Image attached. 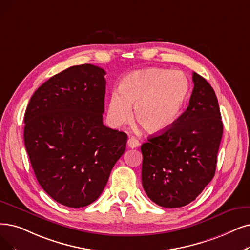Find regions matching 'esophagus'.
<instances>
[{"mask_svg": "<svg viewBox=\"0 0 250 250\" xmlns=\"http://www.w3.org/2000/svg\"><path fill=\"white\" fill-rule=\"evenodd\" d=\"M127 145H128L129 147L134 148V147H137L139 146V142H138V139H136L135 137L131 136V137H129L128 142H127Z\"/></svg>", "mask_w": 250, "mask_h": 250, "instance_id": "1", "label": "esophagus"}]
</instances>
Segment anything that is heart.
Listing matches in <instances>:
<instances>
[{
    "label": "heart",
    "instance_id": "b5f03b06",
    "mask_svg": "<svg viewBox=\"0 0 250 250\" xmlns=\"http://www.w3.org/2000/svg\"><path fill=\"white\" fill-rule=\"evenodd\" d=\"M188 80L178 71L146 68L127 75L109 95L107 115L114 125L136 121L146 131L165 130L177 118L188 93Z\"/></svg>",
    "mask_w": 250,
    "mask_h": 250
}]
</instances>
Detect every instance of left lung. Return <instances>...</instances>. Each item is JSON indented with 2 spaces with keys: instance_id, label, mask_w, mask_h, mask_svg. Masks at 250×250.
Returning a JSON list of instances; mask_svg holds the SVG:
<instances>
[{
  "instance_id": "1",
  "label": "left lung",
  "mask_w": 250,
  "mask_h": 250,
  "mask_svg": "<svg viewBox=\"0 0 250 250\" xmlns=\"http://www.w3.org/2000/svg\"><path fill=\"white\" fill-rule=\"evenodd\" d=\"M194 89L186 111L142 145V181L159 206L183 207L194 201L214 176L223 122L213 88L193 73Z\"/></svg>"
}]
</instances>
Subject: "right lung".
Masks as SVG:
<instances>
[{
	"label": "right lung",
	"mask_w": 250,
	"mask_h": 250,
	"mask_svg": "<svg viewBox=\"0 0 250 250\" xmlns=\"http://www.w3.org/2000/svg\"><path fill=\"white\" fill-rule=\"evenodd\" d=\"M104 69L81 64L50 78L24 114V145L38 182L58 203L84 207L101 196L127 134L104 125Z\"/></svg>",
	"instance_id": "1"
}]
</instances>
